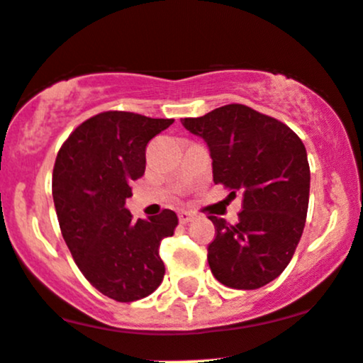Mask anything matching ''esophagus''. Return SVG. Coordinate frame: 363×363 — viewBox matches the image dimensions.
Returning a JSON list of instances; mask_svg holds the SVG:
<instances>
[{
    "label": "esophagus",
    "mask_w": 363,
    "mask_h": 363,
    "mask_svg": "<svg viewBox=\"0 0 363 363\" xmlns=\"http://www.w3.org/2000/svg\"><path fill=\"white\" fill-rule=\"evenodd\" d=\"M194 220V215L191 212H179V222L181 224H188V222Z\"/></svg>",
    "instance_id": "obj_1"
}]
</instances>
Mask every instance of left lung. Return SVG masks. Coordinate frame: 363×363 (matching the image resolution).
Instances as JSON below:
<instances>
[{
    "instance_id": "1",
    "label": "left lung",
    "mask_w": 363,
    "mask_h": 363,
    "mask_svg": "<svg viewBox=\"0 0 363 363\" xmlns=\"http://www.w3.org/2000/svg\"><path fill=\"white\" fill-rule=\"evenodd\" d=\"M181 122L205 139L215 184L242 196L238 224L210 217L212 274L234 289L269 284L291 262L303 234L310 194L305 145L286 123L238 103Z\"/></svg>"
}]
</instances>
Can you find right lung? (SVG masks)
I'll return each instance as SVG.
<instances>
[{
    "label": "right lung",
    "mask_w": 363,
    "mask_h": 363,
    "mask_svg": "<svg viewBox=\"0 0 363 363\" xmlns=\"http://www.w3.org/2000/svg\"><path fill=\"white\" fill-rule=\"evenodd\" d=\"M172 118L103 111L82 122L62 145L53 169V201L62 236L84 277L99 293L129 303L162 284L158 248L174 234L177 215L163 210L138 218L125 208L130 182L146 169V145Z\"/></svg>",
    "instance_id": "1"
}]
</instances>
